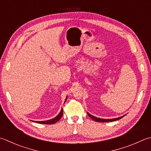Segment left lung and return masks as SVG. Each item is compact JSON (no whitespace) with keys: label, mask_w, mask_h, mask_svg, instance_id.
<instances>
[{"label":"left lung","mask_w":151,"mask_h":151,"mask_svg":"<svg viewBox=\"0 0 151 151\" xmlns=\"http://www.w3.org/2000/svg\"><path fill=\"white\" fill-rule=\"evenodd\" d=\"M88 115L89 116L91 119H93V120L96 121V122H113V121H116L118 120L119 119H121L122 118H123L124 116H125V115H124V116H122L120 117H118V118H115V119H100V118H97L96 116H93V115L90 114V113H87Z\"/></svg>","instance_id":"1"}]
</instances>
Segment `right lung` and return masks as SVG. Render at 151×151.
Masks as SVG:
<instances>
[{
    "mask_svg": "<svg viewBox=\"0 0 151 151\" xmlns=\"http://www.w3.org/2000/svg\"><path fill=\"white\" fill-rule=\"evenodd\" d=\"M67 99V97H66V99H65V102L66 101V100ZM63 116V109H61V110L60 111V113L58 114V115H57L55 118L52 119H50V120H45V121H33L32 120V122H35L36 123H39V124H54L55 122H57L58 121H59L60 120L61 118Z\"/></svg>",
    "mask_w": 151,
    "mask_h": 151,
    "instance_id": "1",
    "label": "right lung"
}]
</instances>
